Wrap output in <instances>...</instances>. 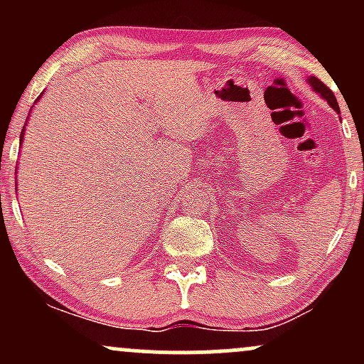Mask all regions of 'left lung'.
Here are the masks:
<instances>
[{"label": "left lung", "instance_id": "8db88e82", "mask_svg": "<svg viewBox=\"0 0 364 364\" xmlns=\"http://www.w3.org/2000/svg\"><path fill=\"white\" fill-rule=\"evenodd\" d=\"M306 82H308V85L311 87V90H315L321 99H325V101L328 102V106L332 107V109L336 111L337 114H339V112H341L339 104H337V99H336V95L332 94V90H330L328 87L325 85V83H321L316 77H308Z\"/></svg>", "mask_w": 364, "mask_h": 364}]
</instances>
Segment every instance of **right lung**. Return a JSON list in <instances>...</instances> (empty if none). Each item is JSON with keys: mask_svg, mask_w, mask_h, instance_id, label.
I'll use <instances>...</instances> for the list:
<instances>
[{"mask_svg": "<svg viewBox=\"0 0 364 364\" xmlns=\"http://www.w3.org/2000/svg\"><path fill=\"white\" fill-rule=\"evenodd\" d=\"M39 99H41V97H37V101H39ZM37 101H36V102H37ZM25 127H27V123L23 124V129H22V133H20V147H22V141H23V133H25Z\"/></svg>", "mask_w": 364, "mask_h": 364, "instance_id": "add662e5", "label": "right lung"}]
</instances>
